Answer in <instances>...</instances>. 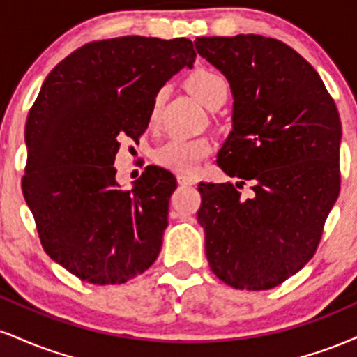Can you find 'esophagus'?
<instances>
[{
	"label": "esophagus",
	"mask_w": 357,
	"mask_h": 357,
	"mask_svg": "<svg viewBox=\"0 0 357 357\" xmlns=\"http://www.w3.org/2000/svg\"><path fill=\"white\" fill-rule=\"evenodd\" d=\"M178 183L181 184V186H192V184H196V178H192V176H186V174H179Z\"/></svg>",
	"instance_id": "esophagus-1"
}]
</instances>
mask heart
Segmentation results:
<instances>
[{"label":"heart","mask_w":357,"mask_h":357,"mask_svg":"<svg viewBox=\"0 0 357 357\" xmlns=\"http://www.w3.org/2000/svg\"><path fill=\"white\" fill-rule=\"evenodd\" d=\"M186 87L199 100L204 107L210 109L213 104L220 100H227L228 85L227 80L210 68H198L190 73L186 79ZM159 105H161V93L155 96L151 105L149 122L155 124L159 116ZM211 153V144L208 139H169L154 149V161L159 166L179 174H190L196 171L199 162Z\"/></svg>","instance_id":"b5f03b06"}]
</instances>
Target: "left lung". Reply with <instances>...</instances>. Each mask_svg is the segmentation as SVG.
<instances>
[{
  "instance_id": "1",
  "label": "left lung",
  "mask_w": 357,
  "mask_h": 357,
  "mask_svg": "<svg viewBox=\"0 0 357 357\" xmlns=\"http://www.w3.org/2000/svg\"><path fill=\"white\" fill-rule=\"evenodd\" d=\"M196 52L227 77L233 130L218 166L238 183H199L208 264L233 289L268 290L321 241L341 190V119L312 65L261 35L202 36ZM254 190L245 199L239 190Z\"/></svg>"
}]
</instances>
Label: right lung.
<instances>
[{
  "label": "right lung",
  "instance_id": "right-lung-1",
  "mask_svg": "<svg viewBox=\"0 0 357 357\" xmlns=\"http://www.w3.org/2000/svg\"><path fill=\"white\" fill-rule=\"evenodd\" d=\"M195 56L188 38L119 36L77 48L45 79L24 127L22 190L43 250L80 280L126 284L161 252L176 178L147 166L122 190L114 161L121 139L144 134L158 92Z\"/></svg>",
  "mask_w": 357,
  "mask_h": 357
}]
</instances>
